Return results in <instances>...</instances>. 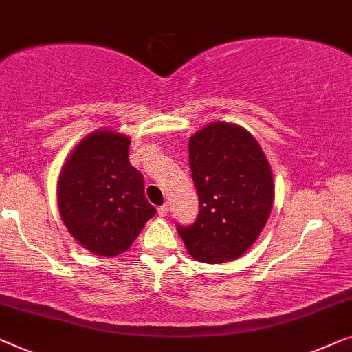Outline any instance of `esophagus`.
I'll return each instance as SVG.
<instances>
[{
	"mask_svg": "<svg viewBox=\"0 0 352 352\" xmlns=\"http://www.w3.org/2000/svg\"><path fill=\"white\" fill-rule=\"evenodd\" d=\"M167 212H169V204H162L157 207V215L160 217H166Z\"/></svg>",
	"mask_w": 352,
	"mask_h": 352,
	"instance_id": "1",
	"label": "esophagus"
}]
</instances>
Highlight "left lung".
<instances>
[{"label":"left lung","mask_w":352,"mask_h":352,"mask_svg":"<svg viewBox=\"0 0 352 352\" xmlns=\"http://www.w3.org/2000/svg\"><path fill=\"white\" fill-rule=\"evenodd\" d=\"M190 169L199 214L177 225L188 254L204 263L236 260L263 230L274 201L270 162L244 127L212 122L190 138Z\"/></svg>","instance_id":"left-lung-1"}]
</instances>
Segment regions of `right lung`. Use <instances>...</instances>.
Wrapping results in <instances>:
<instances>
[{
	"label": "right lung",
	"mask_w": 352,
	"mask_h": 352,
	"mask_svg": "<svg viewBox=\"0 0 352 352\" xmlns=\"http://www.w3.org/2000/svg\"><path fill=\"white\" fill-rule=\"evenodd\" d=\"M129 137L96 131L73 150L57 185L60 217L70 234L98 256L126 252L156 214L143 175L129 162Z\"/></svg>",
	"instance_id": "add662e5"
}]
</instances>
